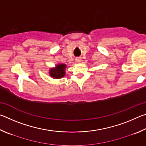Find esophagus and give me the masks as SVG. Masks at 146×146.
I'll return each instance as SVG.
<instances>
[{
	"label": "esophagus",
	"instance_id": "1",
	"mask_svg": "<svg viewBox=\"0 0 146 146\" xmlns=\"http://www.w3.org/2000/svg\"><path fill=\"white\" fill-rule=\"evenodd\" d=\"M75 60L76 62H81V58L80 57H77L75 58Z\"/></svg>",
	"mask_w": 146,
	"mask_h": 146
}]
</instances>
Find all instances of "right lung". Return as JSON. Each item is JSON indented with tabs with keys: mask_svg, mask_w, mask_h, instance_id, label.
Returning <instances> with one entry per match:
<instances>
[{
	"mask_svg": "<svg viewBox=\"0 0 146 146\" xmlns=\"http://www.w3.org/2000/svg\"><path fill=\"white\" fill-rule=\"evenodd\" d=\"M66 68V64H58L56 66V68L49 70V74L53 78H60L65 75Z\"/></svg>",
	"mask_w": 146,
	"mask_h": 146,
	"instance_id": "add662e5",
	"label": "right lung"
}]
</instances>
